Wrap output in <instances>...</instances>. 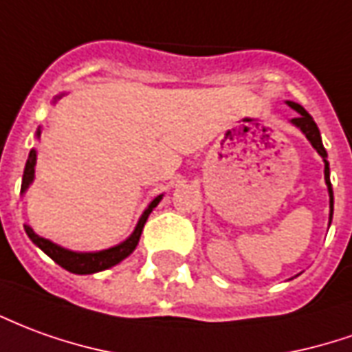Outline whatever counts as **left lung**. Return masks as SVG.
<instances>
[{
  "instance_id": "8db88e82",
  "label": "left lung",
  "mask_w": 352,
  "mask_h": 352,
  "mask_svg": "<svg viewBox=\"0 0 352 352\" xmlns=\"http://www.w3.org/2000/svg\"><path fill=\"white\" fill-rule=\"evenodd\" d=\"M287 104L297 110V114L299 116L294 118L292 122L301 129L305 133V137L311 141L316 152L320 154L322 158H324V164H326V168H324V177H326V184H328V192H330V223H331V215H333V190H331V183H330V168H328V152L324 148V144H322V139H320V131H318V127L314 124V120L311 118V114L305 110L301 104H297V102H292V100H287Z\"/></svg>"
}]
</instances>
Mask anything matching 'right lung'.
<instances>
[{"label":"right lung","instance_id":"1","mask_svg":"<svg viewBox=\"0 0 352 352\" xmlns=\"http://www.w3.org/2000/svg\"><path fill=\"white\" fill-rule=\"evenodd\" d=\"M34 166H36V151H30L28 160H26L24 175H22L21 190H26V188H28V184L32 183V179H34ZM160 200H162V196H158V198H154V200H152V204L148 206V210L142 213L141 221H139V225H137V228H135L133 234L129 236V238H127L125 242H122L120 245H114V248L104 250V252H97V253L68 252V250H65V248H60V245L53 244V242H49V240H45V238L38 236L30 227H24V230H26V234L30 236L32 242L38 245L39 250H43V252L47 253L49 257H51L56 265H60L63 269H66L68 272H74V274H93V272H99V270L114 267V265H118L122 259H125L129 253L133 252L135 248H137V244H139V238H141L142 227H144L146 219H148V215H151V211L158 206Z\"/></svg>","mask_w":352,"mask_h":352}]
</instances>
